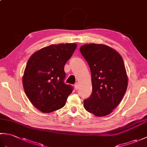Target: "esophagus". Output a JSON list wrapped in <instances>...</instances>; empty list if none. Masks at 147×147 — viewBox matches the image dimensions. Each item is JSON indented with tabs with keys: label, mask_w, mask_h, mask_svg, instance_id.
<instances>
[{
	"label": "esophagus",
	"mask_w": 147,
	"mask_h": 147,
	"mask_svg": "<svg viewBox=\"0 0 147 147\" xmlns=\"http://www.w3.org/2000/svg\"><path fill=\"white\" fill-rule=\"evenodd\" d=\"M74 88H75L76 90H78L79 88V84L78 83H76L75 84H74Z\"/></svg>",
	"instance_id": "obj_1"
}]
</instances>
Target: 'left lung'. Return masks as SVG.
I'll list each match as a JSON object with an SVG mask.
<instances>
[{
    "instance_id": "obj_1",
    "label": "left lung",
    "mask_w": 147,
    "mask_h": 147,
    "mask_svg": "<svg viewBox=\"0 0 147 147\" xmlns=\"http://www.w3.org/2000/svg\"><path fill=\"white\" fill-rule=\"evenodd\" d=\"M80 51L92 74V92L84 100V107L96 116H105L117 107L126 91L123 59L117 51L103 44H86Z\"/></svg>"
}]
</instances>
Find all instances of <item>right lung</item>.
<instances>
[{"label": "right lung", "mask_w": 147, "mask_h": 147, "mask_svg": "<svg viewBox=\"0 0 147 147\" xmlns=\"http://www.w3.org/2000/svg\"><path fill=\"white\" fill-rule=\"evenodd\" d=\"M76 43L51 45L30 57L23 77L24 92L35 107L44 113L63 107L73 87L64 83V65Z\"/></svg>", "instance_id": "add662e5"}]
</instances>
